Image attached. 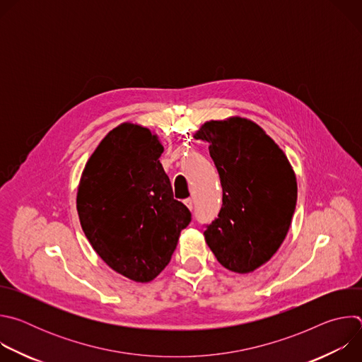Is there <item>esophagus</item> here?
Listing matches in <instances>:
<instances>
[{
	"label": "esophagus",
	"instance_id": "34e87169",
	"mask_svg": "<svg viewBox=\"0 0 362 362\" xmlns=\"http://www.w3.org/2000/svg\"><path fill=\"white\" fill-rule=\"evenodd\" d=\"M185 204H186L187 208L192 211V209H193V206H194V200H193L192 197H189V199H186V200H185Z\"/></svg>",
	"mask_w": 362,
	"mask_h": 362
}]
</instances>
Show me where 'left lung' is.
<instances>
[{
    "label": "left lung",
    "instance_id": "1",
    "mask_svg": "<svg viewBox=\"0 0 362 362\" xmlns=\"http://www.w3.org/2000/svg\"><path fill=\"white\" fill-rule=\"evenodd\" d=\"M193 137L211 143L223 190L222 209L206 226L204 240L226 269L253 272L289 230L298 197L293 169L264 129L243 117L206 122Z\"/></svg>",
    "mask_w": 362,
    "mask_h": 362
}]
</instances>
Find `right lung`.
Listing matches in <instances>:
<instances>
[{"label":"right lung","mask_w":362,"mask_h":362,"mask_svg":"<svg viewBox=\"0 0 362 362\" xmlns=\"http://www.w3.org/2000/svg\"><path fill=\"white\" fill-rule=\"evenodd\" d=\"M162 153L158 134L122 123L90 156L77 190L80 223L93 249L113 271L141 284L168 267L192 221L173 197Z\"/></svg>","instance_id":"right-lung-1"}]
</instances>
